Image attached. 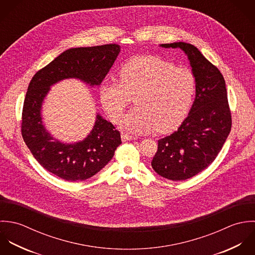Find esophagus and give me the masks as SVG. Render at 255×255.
Listing matches in <instances>:
<instances>
[{"instance_id":"34e87169","label":"esophagus","mask_w":255,"mask_h":255,"mask_svg":"<svg viewBox=\"0 0 255 255\" xmlns=\"http://www.w3.org/2000/svg\"><path fill=\"white\" fill-rule=\"evenodd\" d=\"M121 139L123 142H126V141H132V140H135L136 138L134 136H131V135H128V134H125V133H122L121 134Z\"/></svg>"}]
</instances>
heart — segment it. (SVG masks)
<instances>
[{
  "instance_id": "b5f03b06",
  "label": "heart",
  "mask_w": 255,
  "mask_h": 255,
  "mask_svg": "<svg viewBox=\"0 0 255 255\" xmlns=\"http://www.w3.org/2000/svg\"><path fill=\"white\" fill-rule=\"evenodd\" d=\"M193 73L157 57H138L119 71V82L102 83L100 101L116 122L135 97L136 106L120 121L122 130L144 134L166 133L186 118L196 94Z\"/></svg>"
}]
</instances>
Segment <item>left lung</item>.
Here are the masks:
<instances>
[{"label": "left lung", "instance_id": "8db88e82", "mask_svg": "<svg viewBox=\"0 0 255 255\" xmlns=\"http://www.w3.org/2000/svg\"><path fill=\"white\" fill-rule=\"evenodd\" d=\"M159 46L179 48L187 55L197 89L188 116L175 132L157 141L152 167L164 178L185 180L214 161L231 132L226 82L219 69L194 45L173 42Z\"/></svg>", "mask_w": 255, "mask_h": 255}]
</instances>
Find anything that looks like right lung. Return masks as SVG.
<instances>
[{"instance_id":"add662e5","label":"right lung","mask_w":255,"mask_h":255,"mask_svg":"<svg viewBox=\"0 0 255 255\" xmlns=\"http://www.w3.org/2000/svg\"><path fill=\"white\" fill-rule=\"evenodd\" d=\"M119 53L117 44L71 48L39 70L29 83L22 108L23 141L46 170L64 180H85L97 174L121 144L120 133L98 114L93 130L83 141L63 143L45 129L42 103L50 87L62 80L78 79L91 87L100 86Z\"/></svg>"}]
</instances>
